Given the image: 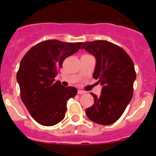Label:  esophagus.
<instances>
[{
    "instance_id": "obj_1",
    "label": "esophagus",
    "mask_w": 156,
    "mask_h": 156,
    "mask_svg": "<svg viewBox=\"0 0 156 156\" xmlns=\"http://www.w3.org/2000/svg\"><path fill=\"white\" fill-rule=\"evenodd\" d=\"M78 94H86V92L83 91V90H78Z\"/></svg>"
}]
</instances>
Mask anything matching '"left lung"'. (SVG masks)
<instances>
[{"instance_id": "8db88e82", "label": "left lung", "mask_w": 156, "mask_h": 156, "mask_svg": "<svg viewBox=\"0 0 156 156\" xmlns=\"http://www.w3.org/2000/svg\"><path fill=\"white\" fill-rule=\"evenodd\" d=\"M81 49L96 58L93 77L103 86L99 97L90 93L94 102L87 108L86 115L98 124H112L120 118L133 97L136 79L133 60L122 48L107 41L86 42Z\"/></svg>"}]
</instances>
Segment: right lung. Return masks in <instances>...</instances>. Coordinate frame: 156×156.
<instances>
[{"instance_id": "obj_1", "label": "right lung", "mask_w": 156, "mask_h": 156, "mask_svg": "<svg viewBox=\"0 0 156 156\" xmlns=\"http://www.w3.org/2000/svg\"><path fill=\"white\" fill-rule=\"evenodd\" d=\"M82 44L42 41L30 48L21 60L16 76L21 99L41 125L50 126L61 122L67 101L76 95V88L65 87L55 77L65 59L78 51Z\"/></svg>"}]
</instances>
